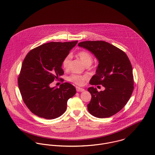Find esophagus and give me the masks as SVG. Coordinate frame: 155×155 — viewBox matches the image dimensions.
Returning a JSON list of instances; mask_svg holds the SVG:
<instances>
[{
	"label": "esophagus",
	"instance_id": "esophagus-1",
	"mask_svg": "<svg viewBox=\"0 0 155 155\" xmlns=\"http://www.w3.org/2000/svg\"><path fill=\"white\" fill-rule=\"evenodd\" d=\"M76 90L78 92H81V91H84V89L82 88H80V87H76Z\"/></svg>",
	"mask_w": 155,
	"mask_h": 155
}]
</instances>
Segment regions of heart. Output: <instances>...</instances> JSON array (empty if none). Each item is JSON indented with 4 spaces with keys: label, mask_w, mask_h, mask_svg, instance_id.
Returning a JSON list of instances; mask_svg holds the SVG:
<instances>
[{
    "label": "heart",
    "mask_w": 155,
    "mask_h": 155,
    "mask_svg": "<svg viewBox=\"0 0 155 155\" xmlns=\"http://www.w3.org/2000/svg\"><path fill=\"white\" fill-rule=\"evenodd\" d=\"M77 56L82 61V62L86 66H90L93 61V58L92 55L89 52H87L85 51H82L78 52ZM71 59V56L70 54L67 55L64 59L62 64V68L64 69L67 70L69 68V63H70ZM87 79V77L85 75H81L75 74L71 75L68 78V80L71 82L74 83L79 86L83 85Z\"/></svg>",
    "instance_id": "b5f03b06"
}]
</instances>
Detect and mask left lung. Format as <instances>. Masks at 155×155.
Instances as JSON below:
<instances>
[{
	"label": "left lung",
	"instance_id": "1",
	"mask_svg": "<svg viewBox=\"0 0 155 155\" xmlns=\"http://www.w3.org/2000/svg\"><path fill=\"white\" fill-rule=\"evenodd\" d=\"M92 52L99 60L96 74L90 81L92 86L102 85L104 91L93 87L88 91L91 95L87 109L95 117H110L124 107L134 90V79L131 62L126 53L104 41H85L78 43Z\"/></svg>",
	"mask_w": 155,
	"mask_h": 155
}]
</instances>
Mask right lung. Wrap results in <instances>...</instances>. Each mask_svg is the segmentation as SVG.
<instances>
[{"instance_id": "1", "label": "right lung", "mask_w": 155, "mask_h": 155, "mask_svg": "<svg viewBox=\"0 0 155 155\" xmlns=\"http://www.w3.org/2000/svg\"><path fill=\"white\" fill-rule=\"evenodd\" d=\"M77 42L45 43L31 50L24 59L18 84L24 102L35 115L48 120L60 117L67 109L68 100L76 93L68 83L59 88L50 84L64 74L62 61Z\"/></svg>"}]
</instances>
